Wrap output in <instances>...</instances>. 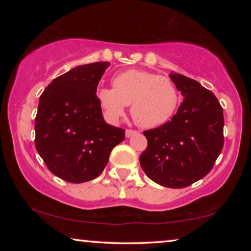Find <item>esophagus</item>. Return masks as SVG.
I'll return each mask as SVG.
<instances>
[{
	"instance_id": "1",
	"label": "esophagus",
	"mask_w": 251,
	"mask_h": 251,
	"mask_svg": "<svg viewBox=\"0 0 251 251\" xmlns=\"http://www.w3.org/2000/svg\"><path fill=\"white\" fill-rule=\"evenodd\" d=\"M136 133H137L136 130H131V129H126V138H130V137L136 135Z\"/></svg>"
}]
</instances>
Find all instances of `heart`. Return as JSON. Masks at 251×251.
I'll list each match as a JSON object with an SVG mask.
<instances>
[{
  "label": "heart",
  "instance_id": "b5f03b06",
  "mask_svg": "<svg viewBox=\"0 0 251 251\" xmlns=\"http://www.w3.org/2000/svg\"><path fill=\"white\" fill-rule=\"evenodd\" d=\"M97 99L106 118L116 122L131 105V115L143 128H155L169 121L176 112L179 97L169 78L147 71L129 70L116 75L113 89L101 87Z\"/></svg>",
  "mask_w": 251,
  "mask_h": 251
}]
</instances>
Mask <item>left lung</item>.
<instances>
[{
    "mask_svg": "<svg viewBox=\"0 0 251 251\" xmlns=\"http://www.w3.org/2000/svg\"><path fill=\"white\" fill-rule=\"evenodd\" d=\"M169 76L184 100L170 121L144 131L147 147L139 161L153 181L181 188L214 167L224 145V116L216 96L198 81L177 73Z\"/></svg>",
    "mask_w": 251,
    "mask_h": 251,
    "instance_id": "obj_1",
    "label": "left lung"
}]
</instances>
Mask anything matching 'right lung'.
<instances>
[{
    "label": "right lung",
    "instance_id": "obj_1",
    "mask_svg": "<svg viewBox=\"0 0 251 251\" xmlns=\"http://www.w3.org/2000/svg\"><path fill=\"white\" fill-rule=\"evenodd\" d=\"M107 61L72 68L41 95L35 118V147L51 173L70 183H84L102 173L125 129L102 118L97 87Z\"/></svg>",
    "mask_w": 251,
    "mask_h": 251
}]
</instances>
